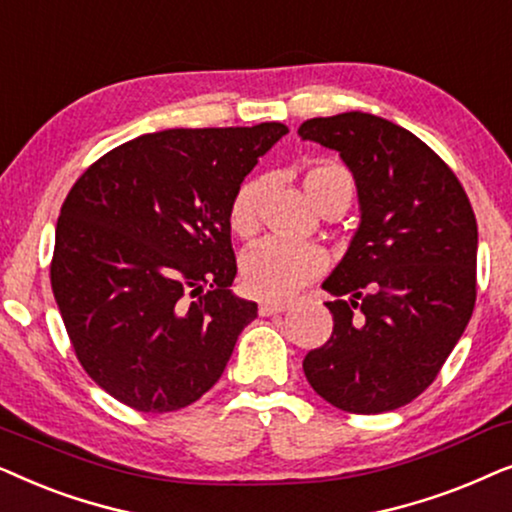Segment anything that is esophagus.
<instances>
[{"label":"esophagus","mask_w":512,"mask_h":512,"mask_svg":"<svg viewBox=\"0 0 512 512\" xmlns=\"http://www.w3.org/2000/svg\"><path fill=\"white\" fill-rule=\"evenodd\" d=\"M285 309H288V304L283 302H262L260 316H276V313H283Z\"/></svg>","instance_id":"1"}]
</instances>
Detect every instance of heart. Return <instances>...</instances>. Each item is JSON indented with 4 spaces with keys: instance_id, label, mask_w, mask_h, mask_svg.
Masks as SVG:
<instances>
[{
    "instance_id": "1",
    "label": "heart",
    "mask_w": 512,
    "mask_h": 512,
    "mask_svg": "<svg viewBox=\"0 0 512 512\" xmlns=\"http://www.w3.org/2000/svg\"><path fill=\"white\" fill-rule=\"evenodd\" d=\"M262 180L248 177L241 182L229 203V227L238 236H250L257 229L262 199ZM304 189L311 201L320 206L335 189L353 192L351 175L337 163H318L304 175ZM327 255L320 245L290 243L283 238H264L250 245L241 257V281L252 297L267 302H283L304 288L311 278L325 269Z\"/></svg>"
}]
</instances>
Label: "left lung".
Segmentation results:
<instances>
[{"label":"left lung","instance_id":"left-lung-1","mask_svg":"<svg viewBox=\"0 0 512 512\" xmlns=\"http://www.w3.org/2000/svg\"><path fill=\"white\" fill-rule=\"evenodd\" d=\"M299 138L335 149L356 180L360 222L323 281L335 327L304 358L313 391L353 414L424 393L475 306L478 222L461 182L417 135L365 112L309 119Z\"/></svg>","mask_w":512,"mask_h":512}]
</instances>
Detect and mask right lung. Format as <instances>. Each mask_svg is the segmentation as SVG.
I'll use <instances>...</instances> for the list:
<instances>
[{"label":"right lung","instance_id":"right-lung-1","mask_svg":"<svg viewBox=\"0 0 512 512\" xmlns=\"http://www.w3.org/2000/svg\"><path fill=\"white\" fill-rule=\"evenodd\" d=\"M285 133L278 121L147 133L74 182L51 288L81 367L119 403L175 412L222 377L257 318L229 290V203Z\"/></svg>","mask_w":512,"mask_h":512}]
</instances>
